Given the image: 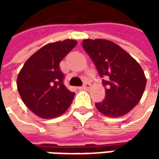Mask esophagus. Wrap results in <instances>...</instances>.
Here are the masks:
<instances>
[{
    "instance_id": "esophagus-1",
    "label": "esophagus",
    "mask_w": 159,
    "mask_h": 159,
    "mask_svg": "<svg viewBox=\"0 0 159 159\" xmlns=\"http://www.w3.org/2000/svg\"><path fill=\"white\" fill-rule=\"evenodd\" d=\"M90 87H91V84H90L89 83H85V84H84L81 88H82V89H84V90H88Z\"/></svg>"
}]
</instances>
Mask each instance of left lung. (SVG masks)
I'll return each mask as SVG.
<instances>
[{"label":"left lung","instance_id":"8db88e82","mask_svg":"<svg viewBox=\"0 0 159 159\" xmlns=\"http://www.w3.org/2000/svg\"><path fill=\"white\" fill-rule=\"evenodd\" d=\"M82 46L95 63L105 88V98L96 103L100 113L112 118L127 114L140 101L146 78L140 64L123 48L107 39H84Z\"/></svg>","mask_w":159,"mask_h":159}]
</instances>
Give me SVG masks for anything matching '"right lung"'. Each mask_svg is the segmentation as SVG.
Returning a JSON list of instances; mask_svg holds the SVG:
<instances>
[{
  "mask_svg": "<svg viewBox=\"0 0 159 159\" xmlns=\"http://www.w3.org/2000/svg\"><path fill=\"white\" fill-rule=\"evenodd\" d=\"M75 39L49 43L35 52L17 76V89L25 105L43 119L58 117L68 110L75 93L63 84L60 62L76 46Z\"/></svg>",
  "mask_w": 159,
  "mask_h": 159,
  "instance_id": "obj_1",
  "label": "right lung"
}]
</instances>
